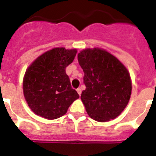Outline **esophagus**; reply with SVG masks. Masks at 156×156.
<instances>
[{
	"label": "esophagus",
	"instance_id": "1",
	"mask_svg": "<svg viewBox=\"0 0 156 156\" xmlns=\"http://www.w3.org/2000/svg\"><path fill=\"white\" fill-rule=\"evenodd\" d=\"M77 92L78 93V94H79V95H81V89L80 88H77Z\"/></svg>",
	"mask_w": 156,
	"mask_h": 156
}]
</instances>
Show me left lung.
<instances>
[{"instance_id":"8db88e82","label":"left lung","mask_w":156,"mask_h":156,"mask_svg":"<svg viewBox=\"0 0 156 156\" xmlns=\"http://www.w3.org/2000/svg\"><path fill=\"white\" fill-rule=\"evenodd\" d=\"M78 60L86 87L81 99L88 115L101 122L115 119L130 99L132 82L128 70L115 57L99 48L81 51Z\"/></svg>"}]
</instances>
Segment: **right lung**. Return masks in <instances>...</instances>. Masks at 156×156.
I'll use <instances>...</instances> for the list:
<instances>
[{"mask_svg":"<svg viewBox=\"0 0 156 156\" xmlns=\"http://www.w3.org/2000/svg\"><path fill=\"white\" fill-rule=\"evenodd\" d=\"M76 53V49L56 48L38 57L27 69L23 91L27 105L36 115L58 119L79 98L65 71Z\"/></svg>","mask_w":156,"mask_h":156,"instance_id":"obj_1","label":"right lung"}]
</instances>
